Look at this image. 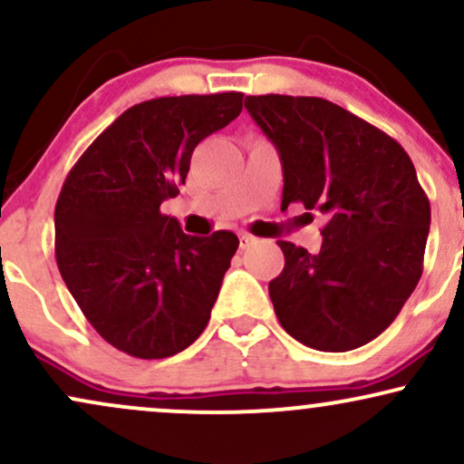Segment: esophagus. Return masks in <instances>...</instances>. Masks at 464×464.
<instances>
[{
  "instance_id": "esophagus-1",
  "label": "esophagus",
  "mask_w": 464,
  "mask_h": 464,
  "mask_svg": "<svg viewBox=\"0 0 464 464\" xmlns=\"http://www.w3.org/2000/svg\"><path fill=\"white\" fill-rule=\"evenodd\" d=\"M255 242H257V237H253L250 233H239V248H242V250L253 246Z\"/></svg>"
}]
</instances>
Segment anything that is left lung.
Returning a JSON list of instances; mask_svg holds the SVG:
<instances>
[{"label": "left lung", "mask_w": 464, "mask_h": 464, "mask_svg": "<svg viewBox=\"0 0 464 464\" xmlns=\"http://www.w3.org/2000/svg\"><path fill=\"white\" fill-rule=\"evenodd\" d=\"M275 143L284 198L327 216L316 255L279 239L285 266L268 284L281 327L305 347L351 351L397 318L423 273L430 200L408 152L323 98L246 95Z\"/></svg>", "instance_id": "obj_1"}]
</instances>
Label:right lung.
I'll list each match as a JSON object with an SVG mask.
<instances>
[{"label": "right lung", "instance_id": "1", "mask_svg": "<svg viewBox=\"0 0 464 464\" xmlns=\"http://www.w3.org/2000/svg\"><path fill=\"white\" fill-rule=\"evenodd\" d=\"M242 93L130 106L69 169L56 200V264L87 321L132 358L161 360L202 334L239 239L185 236L161 202L191 152L242 113Z\"/></svg>", "mask_w": 464, "mask_h": 464}]
</instances>
